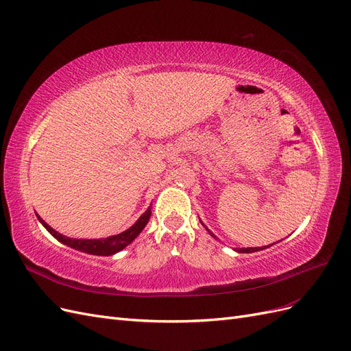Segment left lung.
Here are the masks:
<instances>
[{
	"mask_svg": "<svg viewBox=\"0 0 351 351\" xmlns=\"http://www.w3.org/2000/svg\"><path fill=\"white\" fill-rule=\"evenodd\" d=\"M200 224L206 228V226H205L204 222H202V221H200ZM206 231L209 232V234H210L212 237H215V236H214V232L209 231L208 228H206ZM215 239H217V237H215ZM272 244H274V243H272ZM272 244H269V246H272ZM269 246H263V247H239V249H234V250H236V252H239V253H253V252H259V250L267 249V247H269Z\"/></svg>",
	"mask_w": 351,
	"mask_h": 351,
	"instance_id": "1",
	"label": "left lung"
}]
</instances>
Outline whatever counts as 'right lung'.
<instances>
[{"label":"right lung","instance_id":"1","mask_svg":"<svg viewBox=\"0 0 351 351\" xmlns=\"http://www.w3.org/2000/svg\"><path fill=\"white\" fill-rule=\"evenodd\" d=\"M152 205L147 208L143 214L139 217L134 224L127 228L125 231L120 232V234H115V236H110L107 239H70L60 234L58 231H56L51 226H48L47 222L42 219L39 215L38 219L42 226L47 228V231L49 232L51 236H54L60 243L66 244V246L71 247V249H76L79 252H84V253H89V254H97V256H111V254H115L117 252H121L124 247L129 246L130 243H133V240L141 234L142 230L146 227L147 221L151 218V210Z\"/></svg>","mask_w":351,"mask_h":351}]
</instances>
